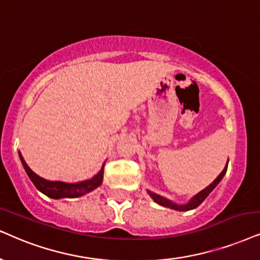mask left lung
<instances>
[{
  "label": "left lung",
  "mask_w": 260,
  "mask_h": 260,
  "mask_svg": "<svg viewBox=\"0 0 260 260\" xmlns=\"http://www.w3.org/2000/svg\"><path fill=\"white\" fill-rule=\"evenodd\" d=\"M226 168H228V163H226L225 168L222 170V173L219 174V175L217 176V179H216L215 181H213V182L211 183V185H209L208 187H206L205 189H203L202 192H199L198 194L193 197V198L189 200V203L185 204V205H177V204H174V203L170 202V200L163 198V197L156 194V193L150 192V190H147V193H149L151 198H152L157 204H159V205L166 206V208H170V209L177 210V211H188V210H192V209L198 208L200 204H202V203L204 202V200L206 199V197H208V196L210 194V193L212 192L213 188H215V187L217 186L218 183H219V181H221V180L223 179V176H224V174L226 173Z\"/></svg>",
  "instance_id": "8db88e82"
}]
</instances>
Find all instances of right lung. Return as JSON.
I'll use <instances>...</instances> for the list:
<instances>
[{
	"instance_id": "add662e5",
	"label": "right lung",
	"mask_w": 260,
	"mask_h": 260,
	"mask_svg": "<svg viewBox=\"0 0 260 260\" xmlns=\"http://www.w3.org/2000/svg\"><path fill=\"white\" fill-rule=\"evenodd\" d=\"M20 156L21 163L24 166L25 172L27 173L36 188L41 190L42 193H44L45 196L50 197L52 199H61V198H77V197L84 196L86 193L91 192L94 188H97L98 186H101L102 180H103V168L100 173L97 174L96 176L92 177L91 180H86V181L78 182V183H66V182H60V181H48V180L43 179V177L38 176L37 174H35L31 169L28 168V166Z\"/></svg>"
}]
</instances>
